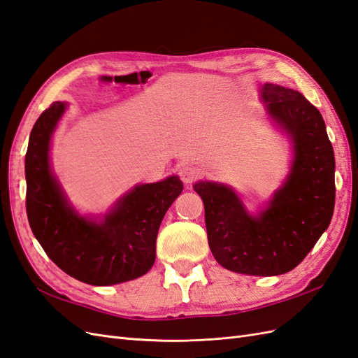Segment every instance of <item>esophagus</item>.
<instances>
[{
  "instance_id": "1",
  "label": "esophagus",
  "mask_w": 358,
  "mask_h": 358,
  "mask_svg": "<svg viewBox=\"0 0 358 358\" xmlns=\"http://www.w3.org/2000/svg\"><path fill=\"white\" fill-rule=\"evenodd\" d=\"M199 176H200L199 170L192 166H182L179 169V178L182 179L183 183H188V185L192 182H196L199 179Z\"/></svg>"
}]
</instances>
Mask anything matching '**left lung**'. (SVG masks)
<instances>
[{
    "label": "left lung",
    "mask_w": 358,
    "mask_h": 358,
    "mask_svg": "<svg viewBox=\"0 0 358 358\" xmlns=\"http://www.w3.org/2000/svg\"><path fill=\"white\" fill-rule=\"evenodd\" d=\"M267 112L294 143V162L284 187L257 218L221 183L194 185L204 204L210 251L236 273L275 276L299 266L327 230L334 210V154L326 124L300 92L266 83Z\"/></svg>",
    "instance_id": "8db88e82"
}]
</instances>
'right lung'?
Here are the masks:
<instances>
[{"label":"right lung","instance_id":"right-lung-1","mask_svg":"<svg viewBox=\"0 0 358 358\" xmlns=\"http://www.w3.org/2000/svg\"><path fill=\"white\" fill-rule=\"evenodd\" d=\"M66 104L52 103L29 134L25 157L27 215L48 257L74 279L113 285L143 276L155 263L159 224L183 189L178 176L138 185L103 222L82 218L50 173L49 143Z\"/></svg>","mask_w":358,"mask_h":358}]
</instances>
